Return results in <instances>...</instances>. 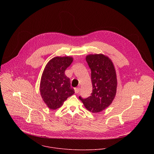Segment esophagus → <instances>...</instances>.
<instances>
[{"instance_id": "34e87169", "label": "esophagus", "mask_w": 154, "mask_h": 154, "mask_svg": "<svg viewBox=\"0 0 154 154\" xmlns=\"http://www.w3.org/2000/svg\"><path fill=\"white\" fill-rule=\"evenodd\" d=\"M74 90H75V93L76 94L79 93V91H80V88H75Z\"/></svg>"}]
</instances>
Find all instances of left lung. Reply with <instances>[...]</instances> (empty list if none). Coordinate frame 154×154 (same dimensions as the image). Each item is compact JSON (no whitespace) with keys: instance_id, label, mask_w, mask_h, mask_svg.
I'll return each mask as SVG.
<instances>
[{"instance_id":"8db88e82","label":"left lung","mask_w":154,"mask_h":154,"mask_svg":"<svg viewBox=\"0 0 154 154\" xmlns=\"http://www.w3.org/2000/svg\"><path fill=\"white\" fill-rule=\"evenodd\" d=\"M86 60L91 71L93 92L88 97L79 99L88 110L99 113L112 103L116 96V71L112 60L103 54L88 55Z\"/></svg>"}]
</instances>
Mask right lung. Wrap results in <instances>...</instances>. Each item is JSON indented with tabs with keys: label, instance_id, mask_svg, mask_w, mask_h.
I'll list each match as a JSON object with an SVG mask.
<instances>
[{
	"label": "right lung",
	"instance_id": "1",
	"mask_svg": "<svg viewBox=\"0 0 154 154\" xmlns=\"http://www.w3.org/2000/svg\"><path fill=\"white\" fill-rule=\"evenodd\" d=\"M72 61L71 57H56L48 63L44 69L40 82V93L51 109L60 108L75 93L71 86L69 78L64 74Z\"/></svg>",
	"mask_w": 154,
	"mask_h": 154
}]
</instances>
